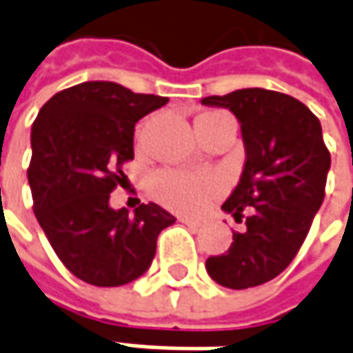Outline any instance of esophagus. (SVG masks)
<instances>
[{"label": "esophagus", "instance_id": "obj_1", "mask_svg": "<svg viewBox=\"0 0 353 353\" xmlns=\"http://www.w3.org/2000/svg\"><path fill=\"white\" fill-rule=\"evenodd\" d=\"M179 221H181L183 225H188V226H201V225H203V221H201V219H193V216H181Z\"/></svg>", "mask_w": 353, "mask_h": 353}]
</instances>
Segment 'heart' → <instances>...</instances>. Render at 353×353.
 Here are the masks:
<instances>
[{
  "label": "heart",
  "instance_id": "1",
  "mask_svg": "<svg viewBox=\"0 0 353 353\" xmlns=\"http://www.w3.org/2000/svg\"><path fill=\"white\" fill-rule=\"evenodd\" d=\"M211 117H223V113H211L201 119H211ZM150 191L154 199L160 201L172 211L197 213L219 195L221 185L213 177L164 170V172H156L150 177Z\"/></svg>",
  "mask_w": 353,
  "mask_h": 353
}]
</instances>
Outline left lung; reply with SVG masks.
<instances>
[{"label":"left lung","instance_id":"1","mask_svg":"<svg viewBox=\"0 0 353 353\" xmlns=\"http://www.w3.org/2000/svg\"><path fill=\"white\" fill-rule=\"evenodd\" d=\"M201 103L232 111L246 150L240 181L223 205L246 228L232 232L230 248L205 268L228 289L261 285L293 261L321 209L330 170L321 121L295 97L261 88Z\"/></svg>","mask_w":353,"mask_h":353}]
</instances>
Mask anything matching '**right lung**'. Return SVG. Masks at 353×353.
<instances>
[{
	"label": "right lung",
	"mask_w": 353,
	"mask_h": 353,
	"mask_svg": "<svg viewBox=\"0 0 353 353\" xmlns=\"http://www.w3.org/2000/svg\"><path fill=\"white\" fill-rule=\"evenodd\" d=\"M168 97L115 81H83L50 97L32 123L29 165L34 214L56 256L81 281L127 285L144 274L176 216L156 203L130 214L109 193L134 158V125Z\"/></svg>",
	"instance_id": "add662e5"
}]
</instances>
